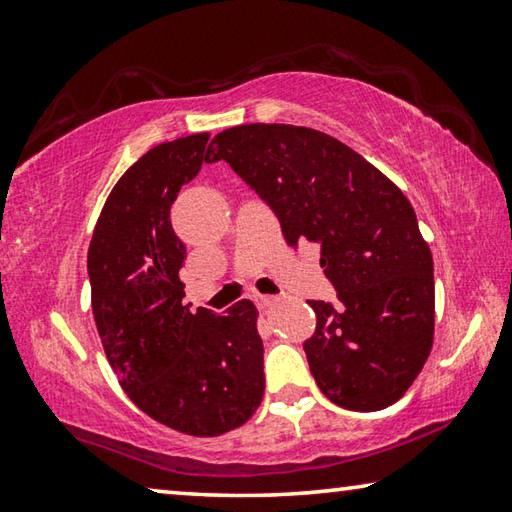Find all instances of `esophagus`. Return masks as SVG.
<instances>
[{"label": "esophagus", "mask_w": 512, "mask_h": 512, "mask_svg": "<svg viewBox=\"0 0 512 512\" xmlns=\"http://www.w3.org/2000/svg\"><path fill=\"white\" fill-rule=\"evenodd\" d=\"M255 302L259 309H273L277 305V298L275 296H257Z\"/></svg>", "instance_id": "1"}]
</instances>
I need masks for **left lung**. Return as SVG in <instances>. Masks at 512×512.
<instances>
[{
  "label": "left lung",
  "instance_id": "obj_1",
  "mask_svg": "<svg viewBox=\"0 0 512 512\" xmlns=\"http://www.w3.org/2000/svg\"><path fill=\"white\" fill-rule=\"evenodd\" d=\"M275 212L289 246L320 244L339 305L307 300L309 370L327 400L379 411L409 391L433 345V259L393 180L314 128L244 124L207 146Z\"/></svg>",
  "mask_w": 512,
  "mask_h": 512
}]
</instances>
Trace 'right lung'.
I'll return each instance as SVG.
<instances>
[{
  "mask_svg": "<svg viewBox=\"0 0 512 512\" xmlns=\"http://www.w3.org/2000/svg\"><path fill=\"white\" fill-rule=\"evenodd\" d=\"M207 140L196 133L146 151L112 187L88 250L94 323L119 386L153 420L198 438L246 424L264 397L253 302L221 316L183 305L185 244L169 212L201 171Z\"/></svg>",
  "mask_w": 512,
  "mask_h": 512,
  "instance_id": "obj_1",
  "label": "right lung"
}]
</instances>
